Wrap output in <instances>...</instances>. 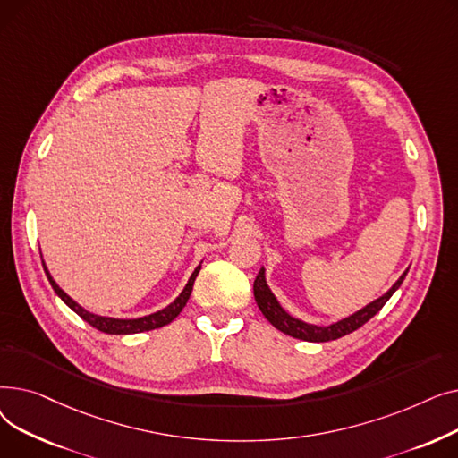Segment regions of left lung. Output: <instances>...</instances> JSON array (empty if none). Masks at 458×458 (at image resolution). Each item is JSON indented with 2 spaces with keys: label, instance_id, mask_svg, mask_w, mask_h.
<instances>
[{
  "label": "left lung",
  "instance_id": "obj_1",
  "mask_svg": "<svg viewBox=\"0 0 458 458\" xmlns=\"http://www.w3.org/2000/svg\"><path fill=\"white\" fill-rule=\"evenodd\" d=\"M408 269L399 276V280L390 287V290L380 295L378 299L371 301L369 304H366L364 308H360L354 314H351L345 319L335 321L332 325L321 327V325H311L306 323L302 319L293 318L292 314H287V311L280 306L278 299L275 297V293L271 292V287L267 285L266 280V267H261L256 280H254V299L258 308L261 310V314L266 316V319L278 328L280 332L292 335V338L302 340V342H316V344H323V342H332V340H338L345 334L354 332L356 328L362 327L364 323H368L373 316L378 314V310L390 301V297L399 290V285L403 284L404 276H406Z\"/></svg>",
  "mask_w": 458,
  "mask_h": 458
}]
</instances>
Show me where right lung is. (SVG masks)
I'll list each match as a JSON object with an SVG mask.
<instances>
[{
  "instance_id": "1",
  "label": "right lung",
  "mask_w": 458,
  "mask_h": 458,
  "mask_svg": "<svg viewBox=\"0 0 458 458\" xmlns=\"http://www.w3.org/2000/svg\"><path fill=\"white\" fill-rule=\"evenodd\" d=\"M42 258V254H40ZM42 267H44V273L47 276V280H50L54 292L61 297V301L70 308L74 310L76 314L87 321L90 327L98 328L100 332H106V334H139V332H147V330H154V328H161L165 325H168L171 321H174L178 318L180 311L183 310V306L187 304L189 297H191V292H192V284H195V278L200 271V266L192 271V275L189 276L185 287L182 290V293L168 304L165 306L163 310H157L154 311V314L150 316H142V318H135V319H116V318H107V316H98V314H92V311L85 310L81 304H78L74 299H72L70 295H66L61 287L57 285V282L54 280V276L50 275V271H47L46 263L42 261Z\"/></svg>"
}]
</instances>
